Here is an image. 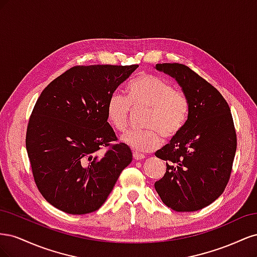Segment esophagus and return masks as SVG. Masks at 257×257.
I'll return each instance as SVG.
<instances>
[{"label": "esophagus", "mask_w": 257, "mask_h": 257, "mask_svg": "<svg viewBox=\"0 0 257 257\" xmlns=\"http://www.w3.org/2000/svg\"><path fill=\"white\" fill-rule=\"evenodd\" d=\"M133 158H134V160H136V161H139V160H144L146 157L144 154H142V153H137V152H134L133 153Z\"/></svg>", "instance_id": "obj_1"}]
</instances>
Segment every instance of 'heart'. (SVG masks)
<instances>
[{
	"instance_id": "obj_1",
	"label": "heart",
	"mask_w": 257,
	"mask_h": 257,
	"mask_svg": "<svg viewBox=\"0 0 257 257\" xmlns=\"http://www.w3.org/2000/svg\"><path fill=\"white\" fill-rule=\"evenodd\" d=\"M131 107L146 109L143 130L130 131L122 141L137 151H152L160 146L161 136L172 139L180 133L189 118L190 100L168 81L150 74H141L126 85V97L113 93L106 106L107 119L119 132L130 125Z\"/></svg>"
}]
</instances>
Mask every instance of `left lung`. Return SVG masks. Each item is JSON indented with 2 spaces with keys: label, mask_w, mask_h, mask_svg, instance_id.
Masks as SVG:
<instances>
[{
  "label": "left lung",
  "mask_w": 257,
  "mask_h": 257,
  "mask_svg": "<svg viewBox=\"0 0 257 257\" xmlns=\"http://www.w3.org/2000/svg\"><path fill=\"white\" fill-rule=\"evenodd\" d=\"M155 68L176 79L189 97L190 113L180 133L155 152L166 161V173L154 188L175 211H197L219 198L228 183L237 149L234 121L221 93L189 66Z\"/></svg>",
  "instance_id": "obj_1"
}]
</instances>
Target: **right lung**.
<instances>
[{
	"mask_svg": "<svg viewBox=\"0 0 257 257\" xmlns=\"http://www.w3.org/2000/svg\"><path fill=\"white\" fill-rule=\"evenodd\" d=\"M138 65L74 66L44 89L26 146L38 191L69 214L96 211L133 159L107 122L106 106ZM108 147L99 156L98 151Z\"/></svg>",
	"mask_w": 257,
	"mask_h": 257,
	"instance_id": "obj_1",
	"label": "right lung"
}]
</instances>
